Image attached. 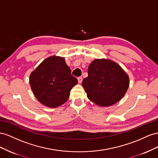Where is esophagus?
I'll return each mask as SVG.
<instances>
[{
	"mask_svg": "<svg viewBox=\"0 0 158 158\" xmlns=\"http://www.w3.org/2000/svg\"><path fill=\"white\" fill-rule=\"evenodd\" d=\"M77 80H78V82L79 83H82V81H83V77H79L77 78Z\"/></svg>",
	"mask_w": 158,
	"mask_h": 158,
	"instance_id": "34e87169",
	"label": "esophagus"
}]
</instances>
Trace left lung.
I'll list each match as a JSON object with an SVG mask.
<instances>
[{"mask_svg":"<svg viewBox=\"0 0 158 158\" xmlns=\"http://www.w3.org/2000/svg\"><path fill=\"white\" fill-rule=\"evenodd\" d=\"M87 97L95 104L106 106L124 97L129 86L127 74L116 63L105 59L94 60L83 81Z\"/></svg>","mask_w":158,"mask_h":158,"instance_id":"8db88e82","label":"left lung"}]
</instances>
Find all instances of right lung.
<instances>
[{
  "label": "right lung",
  "instance_id": "add662e5",
  "mask_svg": "<svg viewBox=\"0 0 158 158\" xmlns=\"http://www.w3.org/2000/svg\"><path fill=\"white\" fill-rule=\"evenodd\" d=\"M71 72L64 58L52 56L45 60L30 76V86L38 100L51 108L65 103L71 89L78 83Z\"/></svg>",
  "mask_w": 158,
  "mask_h": 158
}]
</instances>
